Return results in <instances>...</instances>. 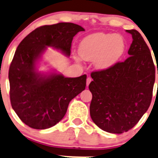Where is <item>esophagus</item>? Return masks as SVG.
<instances>
[{
    "label": "esophagus",
    "instance_id": "esophagus-1",
    "mask_svg": "<svg viewBox=\"0 0 158 158\" xmlns=\"http://www.w3.org/2000/svg\"><path fill=\"white\" fill-rule=\"evenodd\" d=\"M91 81H92V79H91V77H88L87 78V81H86V84H87V86H88L89 85V84L91 83Z\"/></svg>",
    "mask_w": 158,
    "mask_h": 158
}]
</instances>
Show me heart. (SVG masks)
I'll list each match as a JSON object with an SVG mask.
<instances>
[{
  "mask_svg": "<svg viewBox=\"0 0 158 158\" xmlns=\"http://www.w3.org/2000/svg\"><path fill=\"white\" fill-rule=\"evenodd\" d=\"M126 49V41L119 34L98 32L83 39L78 52L84 60H94L98 70H105L113 65Z\"/></svg>",
  "mask_w": 158,
  "mask_h": 158,
  "instance_id": "heart-1",
  "label": "heart"
}]
</instances>
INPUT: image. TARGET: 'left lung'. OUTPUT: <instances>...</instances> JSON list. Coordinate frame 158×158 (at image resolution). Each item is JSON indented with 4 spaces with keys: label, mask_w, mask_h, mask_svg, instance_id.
I'll return each instance as SVG.
<instances>
[{
    "label": "left lung",
    "mask_w": 158,
    "mask_h": 158,
    "mask_svg": "<svg viewBox=\"0 0 158 158\" xmlns=\"http://www.w3.org/2000/svg\"><path fill=\"white\" fill-rule=\"evenodd\" d=\"M127 32L133 37L130 56L106 70L92 72L89 85L91 119L104 131L118 134L133 128L148 111L155 81L148 45L136 30Z\"/></svg>",
    "instance_id": "8db88e82"
}]
</instances>
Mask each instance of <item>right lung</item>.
Masks as SVG:
<instances>
[{
  "label": "right lung",
  "instance_id": "right-lung-1",
  "mask_svg": "<svg viewBox=\"0 0 158 158\" xmlns=\"http://www.w3.org/2000/svg\"><path fill=\"white\" fill-rule=\"evenodd\" d=\"M85 31L80 25L60 22L43 25L20 43L10 68V99L12 109L25 124L36 130L50 128L67 112L70 101L85 89L87 75L65 77L56 72H39L36 65L47 47L70 55L73 36Z\"/></svg>",
  "mask_w": 158,
  "mask_h": 158
}]
</instances>
